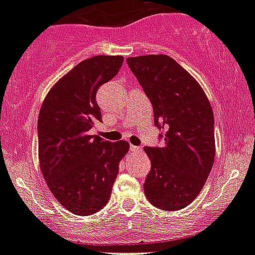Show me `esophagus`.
<instances>
[{
  "instance_id": "34e87169",
  "label": "esophagus",
  "mask_w": 255,
  "mask_h": 255,
  "mask_svg": "<svg viewBox=\"0 0 255 255\" xmlns=\"http://www.w3.org/2000/svg\"><path fill=\"white\" fill-rule=\"evenodd\" d=\"M130 150H131V151H133V152H140V151H142V148H141L140 146L130 145Z\"/></svg>"
}]
</instances>
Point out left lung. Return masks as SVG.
I'll return each instance as SVG.
<instances>
[{
	"mask_svg": "<svg viewBox=\"0 0 255 255\" xmlns=\"http://www.w3.org/2000/svg\"><path fill=\"white\" fill-rule=\"evenodd\" d=\"M127 62L152 104L155 125L163 132L160 147L143 148L151 160L145 195L161 210H182L201 192L214 162L210 100L195 78L168 55L130 57Z\"/></svg>",
	"mask_w": 255,
	"mask_h": 255,
	"instance_id": "8db88e82",
	"label": "left lung"
}]
</instances>
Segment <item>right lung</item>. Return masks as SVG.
I'll return each instance as SVG.
<instances>
[{"mask_svg": "<svg viewBox=\"0 0 255 255\" xmlns=\"http://www.w3.org/2000/svg\"><path fill=\"white\" fill-rule=\"evenodd\" d=\"M122 55H95L75 65L49 90L38 117L41 170L58 202L77 216L97 213L109 201L128 151V141H104L89 130L102 122L100 85L122 68Z\"/></svg>", "mask_w": 255, "mask_h": 255, "instance_id": "add662e5", "label": "right lung"}]
</instances>
